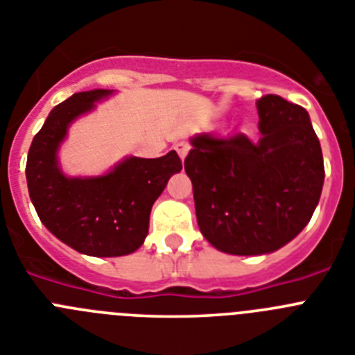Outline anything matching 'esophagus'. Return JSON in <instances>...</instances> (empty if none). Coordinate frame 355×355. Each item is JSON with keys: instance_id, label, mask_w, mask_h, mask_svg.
Wrapping results in <instances>:
<instances>
[{"instance_id": "1", "label": "esophagus", "mask_w": 355, "mask_h": 355, "mask_svg": "<svg viewBox=\"0 0 355 355\" xmlns=\"http://www.w3.org/2000/svg\"><path fill=\"white\" fill-rule=\"evenodd\" d=\"M175 150H178V155H180L181 159L187 158L188 150H190V144L188 142H178L175 144Z\"/></svg>"}]
</instances>
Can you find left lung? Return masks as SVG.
<instances>
[{"instance_id": "8db88e82", "label": "left lung", "mask_w": 355, "mask_h": 355, "mask_svg": "<svg viewBox=\"0 0 355 355\" xmlns=\"http://www.w3.org/2000/svg\"><path fill=\"white\" fill-rule=\"evenodd\" d=\"M261 139L196 135L184 158L200 233L215 249L259 256L286 245L311 220L324 156L309 114L281 96L256 103Z\"/></svg>"}]
</instances>
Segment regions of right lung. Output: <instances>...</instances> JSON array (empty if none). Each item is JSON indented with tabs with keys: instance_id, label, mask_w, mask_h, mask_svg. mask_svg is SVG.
Listing matches in <instances>:
<instances>
[{
	"instance_id": "1",
	"label": "right lung",
	"mask_w": 355,
	"mask_h": 355,
	"mask_svg": "<svg viewBox=\"0 0 355 355\" xmlns=\"http://www.w3.org/2000/svg\"><path fill=\"white\" fill-rule=\"evenodd\" d=\"M112 92H78L55 106L33 137L26 162L28 192L40 222L65 245L96 258L126 256L142 245L150 208L171 175L183 168L178 153L171 150L162 158L128 156L96 178L62 172L58 149L69 126Z\"/></svg>"
}]
</instances>
